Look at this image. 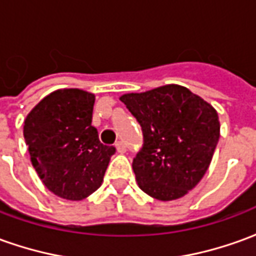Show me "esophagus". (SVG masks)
<instances>
[{
  "instance_id": "34e87169",
  "label": "esophagus",
  "mask_w": 256,
  "mask_h": 256,
  "mask_svg": "<svg viewBox=\"0 0 256 256\" xmlns=\"http://www.w3.org/2000/svg\"><path fill=\"white\" fill-rule=\"evenodd\" d=\"M115 146H116V150L119 154H124V152H126V144H124L123 141H118L116 144H115Z\"/></svg>"
}]
</instances>
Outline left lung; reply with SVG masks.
Instances as JSON below:
<instances>
[{"mask_svg": "<svg viewBox=\"0 0 256 256\" xmlns=\"http://www.w3.org/2000/svg\"><path fill=\"white\" fill-rule=\"evenodd\" d=\"M142 130L144 144L133 159L137 184L154 198L185 196L207 172L220 140L212 106L180 84L120 97Z\"/></svg>", "mask_w": 256, "mask_h": 256, "instance_id": "left-lung-1", "label": "left lung"}]
</instances>
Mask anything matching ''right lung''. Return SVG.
Wrapping results in <instances>:
<instances>
[{
	"instance_id": "1",
	"label": "right lung",
	"mask_w": 256,
	"mask_h": 256,
	"mask_svg": "<svg viewBox=\"0 0 256 256\" xmlns=\"http://www.w3.org/2000/svg\"><path fill=\"white\" fill-rule=\"evenodd\" d=\"M94 94L60 89L36 104L24 120L26 144L44 185L58 198L82 200L102 184L115 146L101 144L92 126Z\"/></svg>"
}]
</instances>
